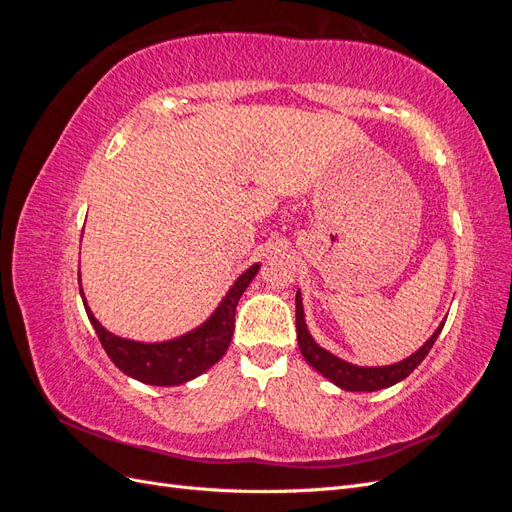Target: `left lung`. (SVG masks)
Segmentation results:
<instances>
[{
	"mask_svg": "<svg viewBox=\"0 0 512 512\" xmlns=\"http://www.w3.org/2000/svg\"><path fill=\"white\" fill-rule=\"evenodd\" d=\"M442 327H444V322L436 331H433V335L421 348H418L414 354H410L404 361L393 363V365H384V367H359V365H352L348 361H342L339 356L320 348L314 342V337L309 335L307 324H305L301 290H297V339H299V348H301L303 359L316 371H320L324 378H329L333 384H337L339 389H344V391L371 393V391L389 389V386L408 378L429 354L431 346L436 344Z\"/></svg>",
	"mask_w": 512,
	"mask_h": 512,
	"instance_id": "8db88e82",
	"label": "left lung"
}]
</instances>
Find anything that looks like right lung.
Segmentation results:
<instances>
[{
    "label": "right lung",
    "instance_id": "right-lung-1",
    "mask_svg": "<svg viewBox=\"0 0 512 512\" xmlns=\"http://www.w3.org/2000/svg\"><path fill=\"white\" fill-rule=\"evenodd\" d=\"M258 269L260 265L256 262V265L243 271L226 292L222 303L215 307V312L200 324V327L188 331L181 337L156 344L134 342V339H123L119 335H113L111 331H106L96 320V316L91 314V309L85 301L83 286L81 297L89 322L94 324L102 348L106 350L108 359L117 365V369L143 384L179 386L183 382L194 380L200 374H205L209 367H213L226 354L232 339V331H235L237 303L245 288L250 286V282L256 277Z\"/></svg>",
    "mask_w": 512,
    "mask_h": 512
}]
</instances>
